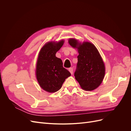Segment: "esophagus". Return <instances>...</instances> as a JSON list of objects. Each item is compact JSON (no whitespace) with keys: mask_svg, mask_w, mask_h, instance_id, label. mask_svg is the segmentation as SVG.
Returning a JSON list of instances; mask_svg holds the SVG:
<instances>
[{"mask_svg":"<svg viewBox=\"0 0 131 131\" xmlns=\"http://www.w3.org/2000/svg\"><path fill=\"white\" fill-rule=\"evenodd\" d=\"M69 71L70 72V73H71V74H73V68H69Z\"/></svg>","mask_w":131,"mask_h":131,"instance_id":"1","label":"esophagus"}]
</instances>
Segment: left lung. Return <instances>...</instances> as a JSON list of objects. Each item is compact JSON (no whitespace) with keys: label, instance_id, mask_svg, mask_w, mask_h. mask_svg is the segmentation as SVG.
<instances>
[{"label":"left lung","instance_id":"8db88e82","mask_svg":"<svg viewBox=\"0 0 131 131\" xmlns=\"http://www.w3.org/2000/svg\"><path fill=\"white\" fill-rule=\"evenodd\" d=\"M69 43L79 52L75 79L85 91H92L101 85L105 75V66L98 50L89 42L78 43L75 39H69Z\"/></svg>","mask_w":131,"mask_h":131}]
</instances>
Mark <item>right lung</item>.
Masks as SVG:
<instances>
[{"instance_id": "right-lung-1", "label": "right lung", "mask_w": 131, "mask_h": 131, "mask_svg": "<svg viewBox=\"0 0 131 131\" xmlns=\"http://www.w3.org/2000/svg\"><path fill=\"white\" fill-rule=\"evenodd\" d=\"M64 43L48 42L39 52L36 65V77L41 88L47 92H57L62 88L66 79L71 74L63 67L62 61L56 57V53Z\"/></svg>"}]
</instances>
